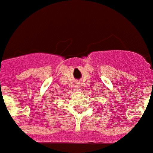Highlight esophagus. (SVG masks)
I'll list each match as a JSON object with an SVG mask.
<instances>
[{"label": "esophagus", "instance_id": "1", "mask_svg": "<svg viewBox=\"0 0 153 153\" xmlns=\"http://www.w3.org/2000/svg\"><path fill=\"white\" fill-rule=\"evenodd\" d=\"M75 88H78V89H79V88H80V82H77L76 83H75Z\"/></svg>", "mask_w": 153, "mask_h": 153}]
</instances>
